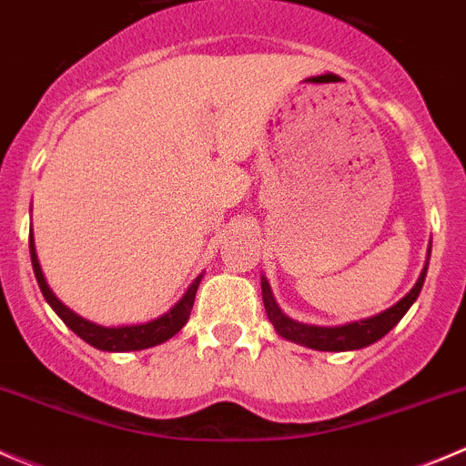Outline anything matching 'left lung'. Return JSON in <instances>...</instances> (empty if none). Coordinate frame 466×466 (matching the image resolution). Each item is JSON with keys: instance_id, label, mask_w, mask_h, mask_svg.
I'll use <instances>...</instances> for the list:
<instances>
[{"instance_id": "left-lung-1", "label": "left lung", "mask_w": 466, "mask_h": 466, "mask_svg": "<svg viewBox=\"0 0 466 466\" xmlns=\"http://www.w3.org/2000/svg\"><path fill=\"white\" fill-rule=\"evenodd\" d=\"M428 258H431V247H428ZM428 258L421 274H419L417 283L412 285V289H410L400 301H396L394 306H390L388 310L379 312V315L365 317V319H358V321H349V324L312 326V324H303V321L292 319V317H288L279 308V303H276L274 299V292H271L269 280H267L265 276H260L262 303H265V310H267V317H269L271 326H274V330L280 335V338L289 339V342L294 344H301V347L315 349V351H358V349H365L370 347V344L379 342L380 338H385V335H388L390 330L403 319V315L410 310V306L417 301L419 292H421L423 288V280H426Z\"/></svg>"}]
</instances>
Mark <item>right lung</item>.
<instances>
[{
    "mask_svg": "<svg viewBox=\"0 0 466 466\" xmlns=\"http://www.w3.org/2000/svg\"><path fill=\"white\" fill-rule=\"evenodd\" d=\"M29 251H31V265H34L35 280H38L45 301H47L49 306L54 308V312L66 321L67 329L75 330L78 338L86 339L90 347L99 349V351H115V353L140 351V349H149V347H156V344L167 342V339L174 338V335L187 324V319H190L197 288H199L201 279H204V274L197 276V279L190 283V288L186 289V294H183V297L178 299L167 312H163V315L156 317V319L145 321V324L101 326L90 319H83L81 315H76L75 310H70V308H67L66 303L52 292V288H49L47 280H45L43 267H40L38 262V253H35L34 228H31V235H29Z\"/></svg>",
    "mask_w": 466,
    "mask_h": 466,
    "instance_id": "obj_1",
    "label": "right lung"
}]
</instances>
